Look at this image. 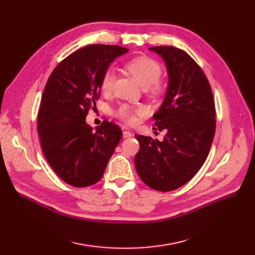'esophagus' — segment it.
<instances>
[{
  "label": "esophagus",
  "mask_w": 255,
  "mask_h": 255,
  "mask_svg": "<svg viewBox=\"0 0 255 255\" xmlns=\"http://www.w3.org/2000/svg\"><path fill=\"white\" fill-rule=\"evenodd\" d=\"M131 132L130 131H127V130H125V131H123V137L124 138H129V137H131Z\"/></svg>",
  "instance_id": "obj_1"
}]
</instances>
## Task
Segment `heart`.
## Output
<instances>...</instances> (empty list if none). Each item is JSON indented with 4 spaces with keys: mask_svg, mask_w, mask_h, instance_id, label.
<instances>
[{
    "mask_svg": "<svg viewBox=\"0 0 255 255\" xmlns=\"http://www.w3.org/2000/svg\"><path fill=\"white\" fill-rule=\"evenodd\" d=\"M126 68L136 79V82L143 88L150 87L152 94H159L162 92V85L158 82V78L161 75L162 68L160 64L149 57H138L132 59L126 64ZM115 80V71L107 69L101 80V89L103 91H110ZM142 110H131L128 106H123L119 112V116L126 123L133 124L136 121V114H142Z\"/></svg>",
    "mask_w": 255,
    "mask_h": 255,
    "instance_id": "obj_1",
    "label": "heart"
}]
</instances>
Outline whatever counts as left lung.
I'll list each match as a JSON object with an SVG mask.
<instances>
[{"mask_svg":"<svg viewBox=\"0 0 255 255\" xmlns=\"http://www.w3.org/2000/svg\"><path fill=\"white\" fill-rule=\"evenodd\" d=\"M164 61L168 84L164 100L153 119L163 140L135 134L139 151L135 168L144 184L171 191L189 182L205 163L215 134V103L208 79L186 51L153 46Z\"/></svg>","mask_w":255,"mask_h":255,"instance_id":"obj_1","label":"left lung"}]
</instances>
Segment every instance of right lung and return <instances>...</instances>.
I'll return each instance as SVG.
<instances>
[{
    "label": "right lung",
    "instance_id": "1",
    "mask_svg": "<svg viewBox=\"0 0 255 255\" xmlns=\"http://www.w3.org/2000/svg\"><path fill=\"white\" fill-rule=\"evenodd\" d=\"M127 51L118 45H88L64 59L47 80L38 113L39 137L51 168L71 186L97 183L122 138L115 123L105 120L93 130L86 117L99 97L104 72Z\"/></svg>",
    "mask_w": 255,
    "mask_h": 255
}]
</instances>
